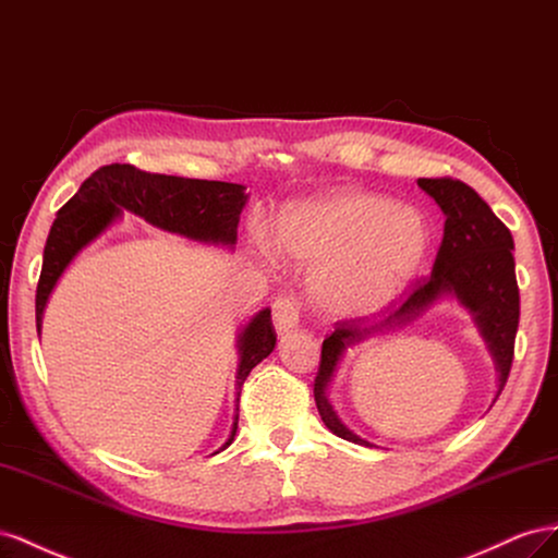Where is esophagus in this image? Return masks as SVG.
<instances>
[{
    "instance_id": "obj_1",
    "label": "esophagus",
    "mask_w": 558,
    "mask_h": 558,
    "mask_svg": "<svg viewBox=\"0 0 558 558\" xmlns=\"http://www.w3.org/2000/svg\"><path fill=\"white\" fill-rule=\"evenodd\" d=\"M301 320V299L294 294H282L274 304V323L278 331H290Z\"/></svg>"
}]
</instances>
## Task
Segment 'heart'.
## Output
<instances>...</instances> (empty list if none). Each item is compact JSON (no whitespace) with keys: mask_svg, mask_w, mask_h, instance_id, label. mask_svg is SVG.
Returning a JSON list of instances; mask_svg holds the SVG:
<instances>
[{"mask_svg":"<svg viewBox=\"0 0 558 558\" xmlns=\"http://www.w3.org/2000/svg\"><path fill=\"white\" fill-rule=\"evenodd\" d=\"M423 217L386 196L339 191L290 205L278 243L317 268L315 294L337 315H369L400 294L427 252Z\"/></svg>","mask_w":558,"mask_h":558,"instance_id":"heart-1","label":"heart"}]
</instances>
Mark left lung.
<instances>
[{
    "mask_svg": "<svg viewBox=\"0 0 558 558\" xmlns=\"http://www.w3.org/2000/svg\"><path fill=\"white\" fill-rule=\"evenodd\" d=\"M418 186L437 201L447 215L444 238L437 250L433 274L416 278L409 294L397 308L380 320L364 325L362 317L339 320L323 341L320 367L313 384V395L323 423L333 435L367 444L333 416L325 390L343 348L380 329L400 327L421 315L439 294L453 292L460 304L474 313L486 337L493 357L498 362L502 392L514 360V339L519 327V284L514 274V241L502 221L493 215L486 201L472 186L453 178H421ZM496 395V400H498Z\"/></svg>",
    "mask_w": 558,
    "mask_h": 558,
    "instance_id": "obj_1",
    "label": "left lung"
}]
</instances>
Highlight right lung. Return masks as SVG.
Returning <instances> with one entry per match:
<instances>
[{
	"label": "right lung",
	"instance_id": "obj_1",
	"mask_svg": "<svg viewBox=\"0 0 558 558\" xmlns=\"http://www.w3.org/2000/svg\"><path fill=\"white\" fill-rule=\"evenodd\" d=\"M245 186L231 182H208L172 178L140 170L131 163H111L95 170L78 186L76 194L62 205L44 247V264L37 284V331L51 290L76 252L98 238L121 210L145 217L149 225L180 233L194 241L233 245L238 238V219L245 205ZM276 348V329L270 311L252 317L241 337V367H238L235 390L241 397L245 378ZM238 416L231 437L233 441Z\"/></svg>",
	"mask_w": 558,
	"mask_h": 558
}]
</instances>
